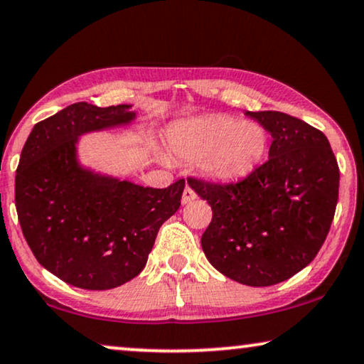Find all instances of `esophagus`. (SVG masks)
<instances>
[{
  "label": "esophagus",
  "instance_id": "obj_1",
  "mask_svg": "<svg viewBox=\"0 0 364 364\" xmlns=\"http://www.w3.org/2000/svg\"><path fill=\"white\" fill-rule=\"evenodd\" d=\"M197 198V193L193 192V188H191V187H186L183 188V193H182V203H188V202H192V200H195Z\"/></svg>",
  "mask_w": 364,
  "mask_h": 364
}]
</instances>
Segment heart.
Wrapping results in <instances>:
<instances>
[{
    "label": "heart",
    "instance_id": "1",
    "mask_svg": "<svg viewBox=\"0 0 364 364\" xmlns=\"http://www.w3.org/2000/svg\"><path fill=\"white\" fill-rule=\"evenodd\" d=\"M169 146L177 157L198 162L212 181L235 182L251 176L269 146V134L256 121L225 114L178 121L169 129Z\"/></svg>",
    "mask_w": 364,
    "mask_h": 364
}]
</instances>
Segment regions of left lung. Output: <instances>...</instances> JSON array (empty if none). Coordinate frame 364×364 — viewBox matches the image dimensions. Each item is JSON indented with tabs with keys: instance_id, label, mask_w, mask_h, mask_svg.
I'll return each mask as SVG.
<instances>
[{
	"instance_id": "obj_1",
	"label": "left lung",
	"mask_w": 364,
	"mask_h": 364,
	"mask_svg": "<svg viewBox=\"0 0 364 364\" xmlns=\"http://www.w3.org/2000/svg\"><path fill=\"white\" fill-rule=\"evenodd\" d=\"M272 136L269 159L238 182H187L212 207L207 259L252 287L287 281L314 261L333 221L340 169L322 131L281 112H246Z\"/></svg>"
}]
</instances>
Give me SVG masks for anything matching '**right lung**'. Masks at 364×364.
Here are the masks:
<instances>
[{
  "label": "right lung",
  "instance_id": "obj_1",
  "mask_svg": "<svg viewBox=\"0 0 364 364\" xmlns=\"http://www.w3.org/2000/svg\"><path fill=\"white\" fill-rule=\"evenodd\" d=\"M129 108L80 102L39 121L16 171V212L36 259L87 291L118 287L144 269L186 187L183 178L166 188L141 187L78 164V136L128 124L136 117Z\"/></svg>",
  "mask_w": 364,
  "mask_h": 364
}]
</instances>
